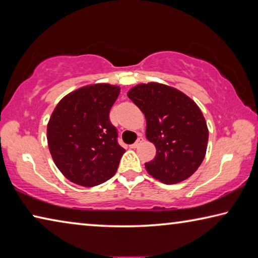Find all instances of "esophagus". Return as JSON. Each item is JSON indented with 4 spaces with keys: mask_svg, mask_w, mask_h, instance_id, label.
Masks as SVG:
<instances>
[{
    "mask_svg": "<svg viewBox=\"0 0 258 258\" xmlns=\"http://www.w3.org/2000/svg\"><path fill=\"white\" fill-rule=\"evenodd\" d=\"M145 141V140H143V138L142 137H140V138H138V140H137V142L135 143H133L132 146H131V148H132V149H134V148H138L140 145H141V143Z\"/></svg>",
    "mask_w": 258,
    "mask_h": 258,
    "instance_id": "34e87169",
    "label": "esophagus"
}]
</instances>
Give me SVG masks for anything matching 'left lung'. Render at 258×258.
I'll return each instance as SVG.
<instances>
[{"instance_id":"obj_1","label":"left lung","mask_w":258,"mask_h":258,"mask_svg":"<svg viewBox=\"0 0 258 258\" xmlns=\"http://www.w3.org/2000/svg\"><path fill=\"white\" fill-rule=\"evenodd\" d=\"M127 97L147 120L146 137L156 147L147 172L165 184L190 177L207 150L208 128L200 108L175 87L150 82L132 87Z\"/></svg>"}]
</instances>
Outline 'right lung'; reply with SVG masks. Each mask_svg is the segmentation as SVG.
Wrapping results in <instances>:
<instances>
[{"label":"right lung","mask_w":258,"mask_h":258,"mask_svg":"<svg viewBox=\"0 0 258 258\" xmlns=\"http://www.w3.org/2000/svg\"><path fill=\"white\" fill-rule=\"evenodd\" d=\"M120 87L98 83L60 100L47 123L50 154L62 175L75 184L95 186L111 178L125 152L109 111Z\"/></svg>","instance_id":"1"}]
</instances>
